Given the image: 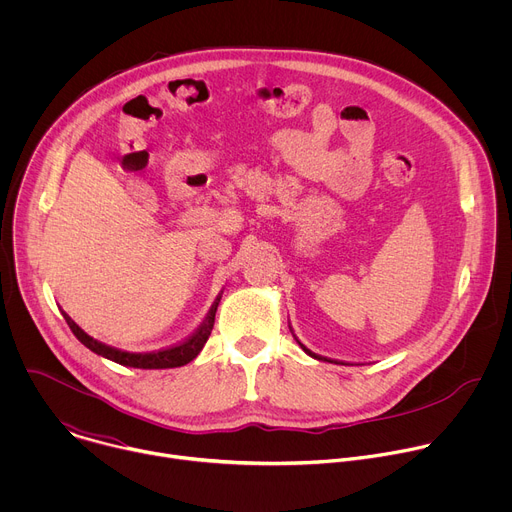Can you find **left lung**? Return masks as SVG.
Returning a JSON list of instances; mask_svg holds the SVG:
<instances>
[{
    "mask_svg": "<svg viewBox=\"0 0 512 512\" xmlns=\"http://www.w3.org/2000/svg\"><path fill=\"white\" fill-rule=\"evenodd\" d=\"M289 330H291V326H289ZM291 334H294V330H291ZM294 338H296V342H298V344H300V346H302V348H304V352H306V354H310V356H312V358H316V360H326V362H334V364H350V362H342V360H334V358H328V356H320V354H316V352H312V350H310V348H306V346H304V344H302V342H300V340H298V336H296V334H294Z\"/></svg>",
    "mask_w": 512,
    "mask_h": 512,
    "instance_id": "left-lung-1",
    "label": "left lung"
}]
</instances>
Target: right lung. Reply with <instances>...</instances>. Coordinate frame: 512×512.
I'll use <instances>...</instances> for the list:
<instances>
[{"label":"right lung","instance_id":"right-lung-1","mask_svg":"<svg viewBox=\"0 0 512 512\" xmlns=\"http://www.w3.org/2000/svg\"><path fill=\"white\" fill-rule=\"evenodd\" d=\"M218 302H221V296L214 300L204 322L196 328V332L192 336H188L184 342H180L176 346L156 350V352H129V350L109 346V344L89 336L66 312H62V316H64L66 324L70 326L72 334H75L89 350H93L95 354H99L103 358H109L117 364H123V367H131V369H145V371L148 369H176V367H184V364L194 360L200 354V350L204 348V344L212 332V326H214V314H216Z\"/></svg>","mask_w":512,"mask_h":512}]
</instances>
